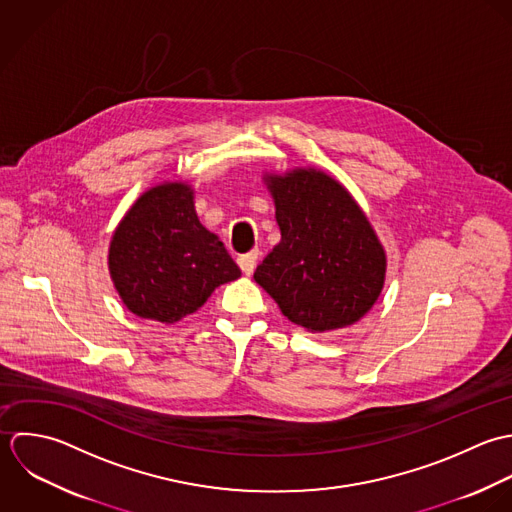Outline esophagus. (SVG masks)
<instances>
[{
	"label": "esophagus",
	"mask_w": 512,
	"mask_h": 512,
	"mask_svg": "<svg viewBox=\"0 0 512 512\" xmlns=\"http://www.w3.org/2000/svg\"><path fill=\"white\" fill-rule=\"evenodd\" d=\"M257 259H259V251L245 253V255H241V257L237 259V263H239L241 271H243L247 277H251V275H253L255 267H257Z\"/></svg>",
	"instance_id": "1"
}]
</instances>
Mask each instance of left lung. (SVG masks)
I'll use <instances>...</instances> for the list:
<instances>
[{
	"label": "left lung",
	"mask_w": 512,
	"mask_h": 512,
	"mask_svg": "<svg viewBox=\"0 0 512 512\" xmlns=\"http://www.w3.org/2000/svg\"><path fill=\"white\" fill-rule=\"evenodd\" d=\"M281 241L253 279L312 334L346 328L376 305L388 257L364 209L316 168L265 172Z\"/></svg>",
	"instance_id": "left-lung-1"
}]
</instances>
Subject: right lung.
I'll list each match as a JSON object with an SVG mask.
<instances>
[{"mask_svg":"<svg viewBox=\"0 0 512 512\" xmlns=\"http://www.w3.org/2000/svg\"><path fill=\"white\" fill-rule=\"evenodd\" d=\"M188 182L148 188L118 221L108 245L112 285L132 314L174 324L196 312L239 267L196 213Z\"/></svg>","mask_w":512,"mask_h":512,"instance_id":"add662e5","label":"right lung"}]
</instances>
